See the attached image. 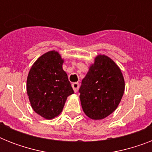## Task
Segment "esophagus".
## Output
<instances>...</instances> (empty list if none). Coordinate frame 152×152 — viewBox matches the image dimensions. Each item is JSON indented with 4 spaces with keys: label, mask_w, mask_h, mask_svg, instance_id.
<instances>
[{
    "label": "esophagus",
    "mask_w": 152,
    "mask_h": 152,
    "mask_svg": "<svg viewBox=\"0 0 152 152\" xmlns=\"http://www.w3.org/2000/svg\"><path fill=\"white\" fill-rule=\"evenodd\" d=\"M72 88H73V90L75 92H76L77 91H78L79 88H80V84H79V83H73L72 84Z\"/></svg>",
    "instance_id": "esophagus-1"
}]
</instances>
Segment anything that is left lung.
Returning <instances> with one entry per match:
<instances>
[{
    "instance_id": "1",
    "label": "left lung",
    "mask_w": 152,
    "mask_h": 152,
    "mask_svg": "<svg viewBox=\"0 0 152 152\" xmlns=\"http://www.w3.org/2000/svg\"><path fill=\"white\" fill-rule=\"evenodd\" d=\"M125 91L119 67L105 55L95 57L79 89L83 112L94 120L103 119L115 110Z\"/></svg>"
}]
</instances>
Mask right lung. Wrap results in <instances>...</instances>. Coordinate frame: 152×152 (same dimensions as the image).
Segmentation results:
<instances>
[{
    "instance_id": "right-lung-1",
    "label": "right lung",
    "mask_w": 152,
    "mask_h": 152,
    "mask_svg": "<svg viewBox=\"0 0 152 152\" xmlns=\"http://www.w3.org/2000/svg\"><path fill=\"white\" fill-rule=\"evenodd\" d=\"M63 62L57 51H50L34 62L28 73L27 91L31 107L46 119L59 115L67 97L74 93Z\"/></svg>"
}]
</instances>
